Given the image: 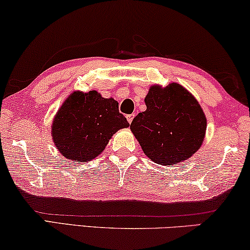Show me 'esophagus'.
I'll use <instances>...</instances> for the list:
<instances>
[{
  "label": "esophagus",
  "mask_w": 250,
  "mask_h": 250,
  "mask_svg": "<svg viewBox=\"0 0 250 250\" xmlns=\"http://www.w3.org/2000/svg\"><path fill=\"white\" fill-rule=\"evenodd\" d=\"M133 117H135V114H129V115H126V120H128L129 124H131V122H132Z\"/></svg>",
  "instance_id": "esophagus-1"
}]
</instances>
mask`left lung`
<instances>
[{
  "label": "left lung",
  "mask_w": 250,
  "mask_h": 250,
  "mask_svg": "<svg viewBox=\"0 0 250 250\" xmlns=\"http://www.w3.org/2000/svg\"><path fill=\"white\" fill-rule=\"evenodd\" d=\"M145 104L146 111L130 125L145 155L161 165H174L194 155L202 146L207 125L196 98L172 83L150 87Z\"/></svg>",
  "instance_id": "obj_1"
}]
</instances>
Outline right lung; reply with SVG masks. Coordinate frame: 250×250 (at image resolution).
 Segmentation results:
<instances>
[{
  "label": "right lung",
  "instance_id": "obj_1",
  "mask_svg": "<svg viewBox=\"0 0 250 250\" xmlns=\"http://www.w3.org/2000/svg\"><path fill=\"white\" fill-rule=\"evenodd\" d=\"M129 125L113 98L96 90L73 91L54 117L52 137L59 152L79 164L100 155L112 136Z\"/></svg>",
  "mask_w": 250,
  "mask_h": 250
}]
</instances>
